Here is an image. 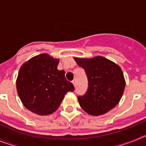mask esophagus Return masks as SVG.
I'll return each mask as SVG.
<instances>
[{"label": "esophagus", "instance_id": "esophagus-1", "mask_svg": "<svg viewBox=\"0 0 146 146\" xmlns=\"http://www.w3.org/2000/svg\"><path fill=\"white\" fill-rule=\"evenodd\" d=\"M72 83H73V85H74V86H76V84H77V80L76 79L73 80H72Z\"/></svg>", "mask_w": 146, "mask_h": 146}]
</instances>
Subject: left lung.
Returning <instances> with one entry per match:
<instances>
[{
    "mask_svg": "<svg viewBox=\"0 0 146 146\" xmlns=\"http://www.w3.org/2000/svg\"><path fill=\"white\" fill-rule=\"evenodd\" d=\"M74 60L84 69L88 81L86 94L77 96L82 110L97 116L116 106L125 88L124 77L119 66L102 56Z\"/></svg>",
    "mask_w": 146,
    "mask_h": 146,
    "instance_id": "obj_1",
    "label": "left lung"
}]
</instances>
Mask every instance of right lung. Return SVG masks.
Instances as JSON below:
<instances>
[{
    "instance_id": "obj_1",
    "label": "right lung",
    "mask_w": 146,
    "mask_h": 146,
    "mask_svg": "<svg viewBox=\"0 0 146 146\" xmlns=\"http://www.w3.org/2000/svg\"><path fill=\"white\" fill-rule=\"evenodd\" d=\"M59 60L47 54L30 59L20 68L17 90L24 106L40 115H49L60 106L65 94L74 91L64 70H58Z\"/></svg>"
}]
</instances>
